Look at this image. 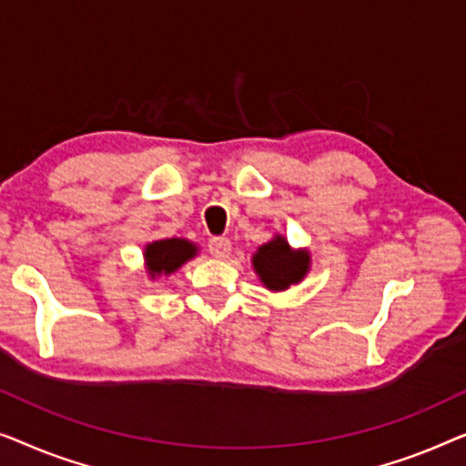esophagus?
<instances>
[{
  "instance_id": "1",
  "label": "esophagus",
  "mask_w": 466,
  "mask_h": 466,
  "mask_svg": "<svg viewBox=\"0 0 466 466\" xmlns=\"http://www.w3.org/2000/svg\"><path fill=\"white\" fill-rule=\"evenodd\" d=\"M208 251H211L213 258H228L232 253V242L224 236H215V238L208 240Z\"/></svg>"
}]
</instances>
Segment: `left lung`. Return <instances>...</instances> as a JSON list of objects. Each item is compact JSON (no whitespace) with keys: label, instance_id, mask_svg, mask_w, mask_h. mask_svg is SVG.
<instances>
[{"label":"left lung","instance_id":"8db88e82","mask_svg":"<svg viewBox=\"0 0 466 466\" xmlns=\"http://www.w3.org/2000/svg\"><path fill=\"white\" fill-rule=\"evenodd\" d=\"M308 261L310 258L306 251H291L287 240L280 236L259 247V251L253 255L255 272L259 274L261 283L274 291H283L304 279Z\"/></svg>","mask_w":466,"mask_h":466}]
</instances>
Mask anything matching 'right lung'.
<instances>
[{
	"mask_svg": "<svg viewBox=\"0 0 466 466\" xmlns=\"http://www.w3.org/2000/svg\"><path fill=\"white\" fill-rule=\"evenodd\" d=\"M196 255V247L183 238L156 240L146 248V264L152 277L160 272H175L181 264Z\"/></svg>",
	"mask_w": 466,
	"mask_h": 466,
	"instance_id": "add662e5",
	"label": "right lung"
}]
</instances>
